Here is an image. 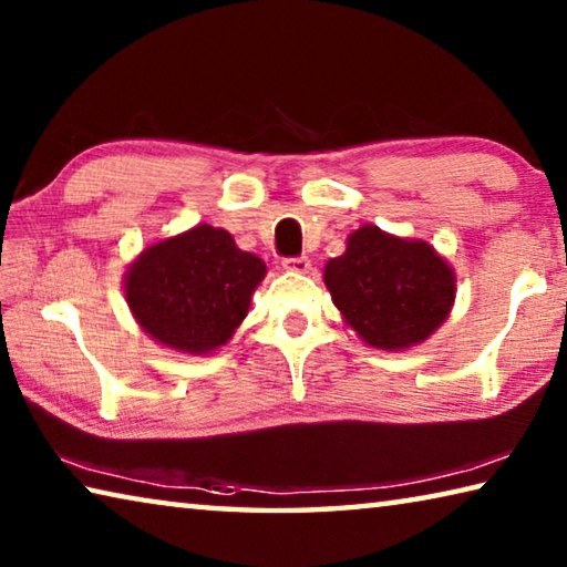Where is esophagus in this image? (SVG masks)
<instances>
[{"label":"esophagus","mask_w":567,"mask_h":567,"mask_svg":"<svg viewBox=\"0 0 567 567\" xmlns=\"http://www.w3.org/2000/svg\"><path fill=\"white\" fill-rule=\"evenodd\" d=\"M282 267L287 272H297V275H307L312 270V265H310V260H307V257H290V260L282 262Z\"/></svg>","instance_id":"34e87169"}]
</instances>
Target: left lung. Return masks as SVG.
I'll return each instance as SVG.
<instances>
[{
	"mask_svg": "<svg viewBox=\"0 0 567 567\" xmlns=\"http://www.w3.org/2000/svg\"><path fill=\"white\" fill-rule=\"evenodd\" d=\"M324 287L342 322L370 348L400 352L425 342L450 318L457 277L425 239L362 225L324 265Z\"/></svg>",
	"mask_w": 567,
	"mask_h": 567,
	"instance_id": "left-lung-1",
	"label": "left lung"
}]
</instances>
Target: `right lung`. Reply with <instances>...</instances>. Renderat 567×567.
<instances>
[{
  "label": "right lung",
  "mask_w": 567,
  "mask_h": 567,
  "mask_svg": "<svg viewBox=\"0 0 567 567\" xmlns=\"http://www.w3.org/2000/svg\"><path fill=\"white\" fill-rule=\"evenodd\" d=\"M267 265L223 227L195 225L157 239L124 272V300L147 338L182 354H213L233 340Z\"/></svg>",
  "instance_id": "add662e5"
}]
</instances>
